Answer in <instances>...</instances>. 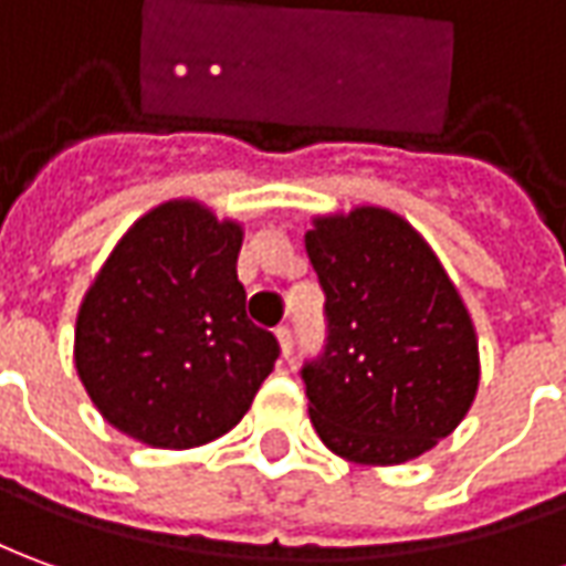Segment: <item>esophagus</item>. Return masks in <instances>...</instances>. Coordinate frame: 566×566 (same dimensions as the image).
I'll list each match as a JSON object with an SVG mask.
<instances>
[{
    "instance_id": "1",
    "label": "esophagus",
    "mask_w": 566,
    "mask_h": 566,
    "mask_svg": "<svg viewBox=\"0 0 566 566\" xmlns=\"http://www.w3.org/2000/svg\"><path fill=\"white\" fill-rule=\"evenodd\" d=\"M276 342H280V357H283V360H290L292 357V333L286 329V326H280V329H276Z\"/></svg>"
}]
</instances>
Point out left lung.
Segmentation results:
<instances>
[{
	"label": "left lung",
	"mask_w": 566,
	"mask_h": 566,
	"mask_svg": "<svg viewBox=\"0 0 566 566\" xmlns=\"http://www.w3.org/2000/svg\"><path fill=\"white\" fill-rule=\"evenodd\" d=\"M307 259L326 292V348L302 366L307 412L335 455L400 465L428 453L478 395L462 305L422 233L379 206L314 218Z\"/></svg>",
	"instance_id": "8db88e82"
}]
</instances>
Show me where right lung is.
Returning <instances> with one entry per match:
<instances>
[{
	"mask_svg": "<svg viewBox=\"0 0 566 566\" xmlns=\"http://www.w3.org/2000/svg\"><path fill=\"white\" fill-rule=\"evenodd\" d=\"M243 228L202 202L142 216L97 271L76 317V373L128 438L187 450L228 434L271 376L280 345L245 317Z\"/></svg>",
	"mask_w": 566,
	"mask_h": 566,
	"instance_id": "1",
	"label": "right lung"
}]
</instances>
